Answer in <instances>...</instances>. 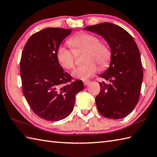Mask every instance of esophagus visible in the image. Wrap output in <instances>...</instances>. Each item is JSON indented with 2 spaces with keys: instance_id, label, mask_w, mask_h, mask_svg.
<instances>
[{
  "instance_id": "1",
  "label": "esophagus",
  "mask_w": 157,
  "mask_h": 157,
  "mask_svg": "<svg viewBox=\"0 0 157 157\" xmlns=\"http://www.w3.org/2000/svg\"><path fill=\"white\" fill-rule=\"evenodd\" d=\"M89 82H90L89 81H83V84H84V85L86 86L89 84Z\"/></svg>"
}]
</instances>
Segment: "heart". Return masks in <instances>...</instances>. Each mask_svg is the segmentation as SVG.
<instances>
[{"mask_svg": "<svg viewBox=\"0 0 157 157\" xmlns=\"http://www.w3.org/2000/svg\"><path fill=\"white\" fill-rule=\"evenodd\" d=\"M70 46L75 52L86 50L85 62L86 63L81 66L72 72V76L76 78L86 80L98 71L99 66L102 70L109 67L111 59V52L109 47L100 41L99 37L91 33L81 32L70 38L68 41ZM56 58L62 68L70 70L74 68L75 59L74 52L64 46H60L56 52Z\"/></svg>", "mask_w": 157, "mask_h": 157, "instance_id": "heart-1", "label": "heart"}]
</instances>
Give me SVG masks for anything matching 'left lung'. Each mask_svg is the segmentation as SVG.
Here are the masks:
<instances>
[{
  "label": "left lung",
  "instance_id": "8db88e82",
  "mask_svg": "<svg viewBox=\"0 0 157 157\" xmlns=\"http://www.w3.org/2000/svg\"><path fill=\"white\" fill-rule=\"evenodd\" d=\"M83 29L102 36L111 52L109 67L99 76L109 83H99L101 90L95 98L97 109L103 116L111 119L126 117L138 103L143 79L137 45L126 30L111 23Z\"/></svg>",
  "mask_w": 157,
  "mask_h": 157
}]
</instances>
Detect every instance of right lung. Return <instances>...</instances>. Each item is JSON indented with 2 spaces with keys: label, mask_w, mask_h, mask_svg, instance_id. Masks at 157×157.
Instances as JSON below:
<instances>
[{
  "label": "right lung",
  "mask_w": 157,
  "mask_h": 157,
  "mask_svg": "<svg viewBox=\"0 0 157 157\" xmlns=\"http://www.w3.org/2000/svg\"><path fill=\"white\" fill-rule=\"evenodd\" d=\"M71 32V29L54 27L41 30L29 38L22 52L23 95L33 112L45 120L56 121L68 117L76 95L84 89L81 80L71 82V76L64 72L56 58L58 48Z\"/></svg>",
  "instance_id": "add662e5"
}]
</instances>
